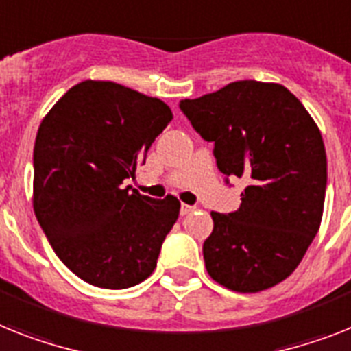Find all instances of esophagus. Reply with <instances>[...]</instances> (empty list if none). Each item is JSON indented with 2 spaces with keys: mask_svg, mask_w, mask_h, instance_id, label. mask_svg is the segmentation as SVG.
Returning <instances> with one entry per match:
<instances>
[{
  "mask_svg": "<svg viewBox=\"0 0 351 351\" xmlns=\"http://www.w3.org/2000/svg\"><path fill=\"white\" fill-rule=\"evenodd\" d=\"M195 210V206H188V204H181V215H188Z\"/></svg>",
  "mask_w": 351,
  "mask_h": 351,
  "instance_id": "esophagus-1",
  "label": "esophagus"
}]
</instances>
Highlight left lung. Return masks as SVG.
<instances>
[{
    "instance_id": "8db88e82",
    "label": "left lung",
    "mask_w": 351,
    "mask_h": 351,
    "mask_svg": "<svg viewBox=\"0 0 351 351\" xmlns=\"http://www.w3.org/2000/svg\"><path fill=\"white\" fill-rule=\"evenodd\" d=\"M217 167L245 179L242 204L211 211L202 254L208 274L237 292L283 282L317 234L326 192V152L315 121L280 84L239 80L179 104Z\"/></svg>"
}]
</instances>
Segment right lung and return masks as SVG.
<instances>
[{
    "instance_id": "obj_1",
    "label": "right lung",
    "mask_w": 351,
    "mask_h": 351,
    "mask_svg": "<svg viewBox=\"0 0 351 351\" xmlns=\"http://www.w3.org/2000/svg\"><path fill=\"white\" fill-rule=\"evenodd\" d=\"M170 121L159 98L104 80L73 86L40 121L34 211L55 254L84 282L117 291L156 269L181 202L121 184Z\"/></svg>"
}]
</instances>
